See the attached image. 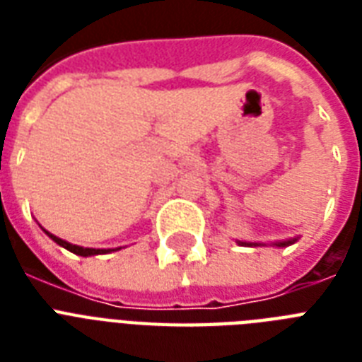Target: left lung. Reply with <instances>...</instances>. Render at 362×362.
Returning <instances> with one entry per match:
<instances>
[{"instance_id": "left-lung-1", "label": "left lung", "mask_w": 362, "mask_h": 362, "mask_svg": "<svg viewBox=\"0 0 362 362\" xmlns=\"http://www.w3.org/2000/svg\"><path fill=\"white\" fill-rule=\"evenodd\" d=\"M297 240H298V237H295V238H286V240L272 242V246L287 247V246H291V244H295V242H297ZM237 244H240V246H247V247H253V246H264L263 242H244V240H237Z\"/></svg>"}]
</instances>
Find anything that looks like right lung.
Listing matches in <instances>:
<instances>
[{
    "label": "right lung",
    "instance_id": "add662e5",
    "mask_svg": "<svg viewBox=\"0 0 362 362\" xmlns=\"http://www.w3.org/2000/svg\"><path fill=\"white\" fill-rule=\"evenodd\" d=\"M45 231V229H42ZM48 235V237L52 238L56 244H59L62 247H65V250H69L71 253H75V255H82V257H90V255H101V253H110V252H116V250H120V247H115V250H95V247H82V246H76V244H71V242L64 240V238H58L56 235H52V233L45 231Z\"/></svg>",
    "mask_w": 362,
    "mask_h": 362
}]
</instances>
